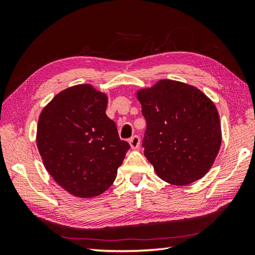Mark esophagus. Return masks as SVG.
<instances>
[{
    "instance_id": "1",
    "label": "esophagus",
    "mask_w": 255,
    "mask_h": 255,
    "mask_svg": "<svg viewBox=\"0 0 255 255\" xmlns=\"http://www.w3.org/2000/svg\"><path fill=\"white\" fill-rule=\"evenodd\" d=\"M129 144H130L131 149H138L140 145V138L139 136H133L129 139Z\"/></svg>"
}]
</instances>
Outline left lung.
<instances>
[{"label":"left lung","mask_w":255,"mask_h":255,"mask_svg":"<svg viewBox=\"0 0 255 255\" xmlns=\"http://www.w3.org/2000/svg\"><path fill=\"white\" fill-rule=\"evenodd\" d=\"M136 96L147 122L144 156L161 180L184 186L213 166L221 145L217 108L202 91L174 80H159Z\"/></svg>","instance_id":"8db88e82"}]
</instances>
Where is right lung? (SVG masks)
Segmentation results:
<instances>
[{"mask_svg":"<svg viewBox=\"0 0 255 255\" xmlns=\"http://www.w3.org/2000/svg\"><path fill=\"white\" fill-rule=\"evenodd\" d=\"M108 96L91 84L58 93L42 108L36 142L42 163L59 186L93 198L112 186L129 144L106 116Z\"/></svg>","mask_w":255,"mask_h":255,"instance_id":"add662e5","label":"right lung"}]
</instances>
